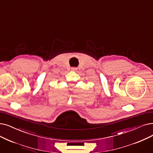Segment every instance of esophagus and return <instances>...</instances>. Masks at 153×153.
<instances>
[{
  "mask_svg": "<svg viewBox=\"0 0 153 153\" xmlns=\"http://www.w3.org/2000/svg\"><path fill=\"white\" fill-rule=\"evenodd\" d=\"M71 70H72V71H76V70H77V68H74V67H73V68H71Z\"/></svg>",
  "mask_w": 153,
  "mask_h": 153,
  "instance_id": "obj_1",
  "label": "esophagus"
}]
</instances>
